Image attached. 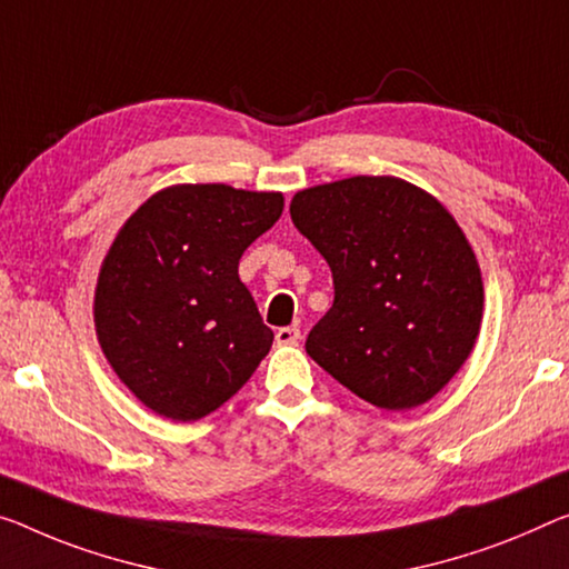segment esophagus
Returning a JSON list of instances; mask_svg holds the SVG:
<instances>
[{
	"label": "esophagus",
	"instance_id": "1",
	"mask_svg": "<svg viewBox=\"0 0 569 569\" xmlns=\"http://www.w3.org/2000/svg\"><path fill=\"white\" fill-rule=\"evenodd\" d=\"M277 346H295L297 340H300V328L297 326H287V328H279L274 333Z\"/></svg>",
	"mask_w": 569,
	"mask_h": 569
}]
</instances>
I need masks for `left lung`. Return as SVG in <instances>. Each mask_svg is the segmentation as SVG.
<instances>
[{"label":"left lung","mask_w":569,"mask_h":569,"mask_svg":"<svg viewBox=\"0 0 569 569\" xmlns=\"http://www.w3.org/2000/svg\"><path fill=\"white\" fill-rule=\"evenodd\" d=\"M292 223L333 272V308L305 351L356 397L405 412L448 383L478 338L483 282L437 200L399 178L300 190Z\"/></svg>","instance_id":"left-lung-1"}]
</instances>
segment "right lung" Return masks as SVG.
Returning <instances> with one entry per match:
<instances>
[{"mask_svg": "<svg viewBox=\"0 0 569 569\" xmlns=\"http://www.w3.org/2000/svg\"><path fill=\"white\" fill-rule=\"evenodd\" d=\"M282 208V193L172 186L121 226L93 320L111 369L152 412L174 422L211 415L269 353L274 333L239 279V259Z\"/></svg>", "mask_w": 569, "mask_h": 569, "instance_id": "1", "label": "right lung"}]
</instances>
